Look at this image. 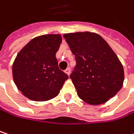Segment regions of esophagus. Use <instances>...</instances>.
Segmentation results:
<instances>
[{"label": "esophagus", "mask_w": 134, "mask_h": 134, "mask_svg": "<svg viewBox=\"0 0 134 134\" xmlns=\"http://www.w3.org/2000/svg\"><path fill=\"white\" fill-rule=\"evenodd\" d=\"M65 73L67 74V75H70V67H68V68H67V69L65 70Z\"/></svg>", "instance_id": "obj_1"}]
</instances>
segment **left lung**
<instances>
[{"label": "left lung", "mask_w": 134, "mask_h": 134, "mask_svg": "<svg viewBox=\"0 0 134 134\" xmlns=\"http://www.w3.org/2000/svg\"><path fill=\"white\" fill-rule=\"evenodd\" d=\"M76 66L70 75L81 99L100 105L115 96L122 86L124 71L119 58L99 35L85 32L64 34Z\"/></svg>", "instance_id": "left-lung-1"}]
</instances>
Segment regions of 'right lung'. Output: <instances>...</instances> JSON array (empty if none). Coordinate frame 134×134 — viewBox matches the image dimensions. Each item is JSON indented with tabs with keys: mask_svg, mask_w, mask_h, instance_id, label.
<instances>
[{
	"mask_svg": "<svg viewBox=\"0 0 134 134\" xmlns=\"http://www.w3.org/2000/svg\"><path fill=\"white\" fill-rule=\"evenodd\" d=\"M61 42L60 34L43 35L32 39L18 53L12 66L14 81L28 98L36 102L52 99L68 79L56 57Z\"/></svg>",
	"mask_w": 134,
	"mask_h": 134,
	"instance_id": "1",
	"label": "right lung"
}]
</instances>
